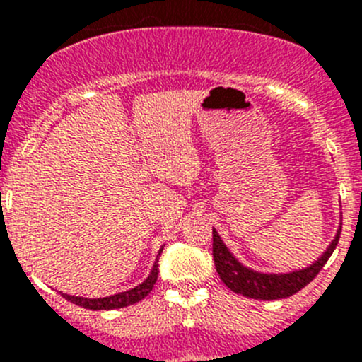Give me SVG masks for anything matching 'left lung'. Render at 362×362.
I'll return each instance as SVG.
<instances>
[{
  "label": "left lung",
  "mask_w": 362,
  "mask_h": 362,
  "mask_svg": "<svg viewBox=\"0 0 362 362\" xmlns=\"http://www.w3.org/2000/svg\"><path fill=\"white\" fill-rule=\"evenodd\" d=\"M339 233H341V226L338 228L337 236H334L333 242L329 243L326 252H324L315 262L306 266V268L294 269V272L289 273H262L243 266L242 262L229 252L226 243L222 242L221 236H218V233L214 229L215 269H217L222 282H224L233 293L242 294L245 296V298L264 299V301L266 299L289 298V296L301 291L305 286H308V284L319 275L322 266L326 264L327 259L331 257V254L337 249Z\"/></svg>",
  "instance_id": "left-lung-1"
}]
</instances>
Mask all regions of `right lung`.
Listing matches in <instances>:
<instances>
[{
    "label": "right lung",
    "mask_w": 362,
    "mask_h": 362,
    "mask_svg": "<svg viewBox=\"0 0 362 362\" xmlns=\"http://www.w3.org/2000/svg\"><path fill=\"white\" fill-rule=\"evenodd\" d=\"M163 249L164 247H160L159 249V254L158 257H156L154 266H152L151 275H148L140 286L133 287V289L124 291V293L113 294V296H107V298H82V296H69L63 293H61V296H63L64 299H68V301L75 303V305L82 306V308H87V310H115V308H124V306L134 305V303L141 301L145 296L151 293L152 287H154L156 280H158V275H159L158 262H159V255L160 252H163Z\"/></svg>",
    "instance_id": "right-lung-1"
}]
</instances>
